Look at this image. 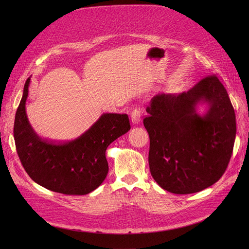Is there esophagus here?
Wrapping results in <instances>:
<instances>
[{"label":"esophagus","instance_id":"obj_1","mask_svg":"<svg viewBox=\"0 0 249 249\" xmlns=\"http://www.w3.org/2000/svg\"><path fill=\"white\" fill-rule=\"evenodd\" d=\"M141 115H142V111L140 108L136 107L132 110L131 112V120L134 124H138L141 120Z\"/></svg>","mask_w":249,"mask_h":249}]
</instances>
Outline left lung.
<instances>
[{"mask_svg":"<svg viewBox=\"0 0 249 249\" xmlns=\"http://www.w3.org/2000/svg\"><path fill=\"white\" fill-rule=\"evenodd\" d=\"M199 104L208 111L201 116ZM143 119L150 145L148 162L154 180L165 191L187 195L212 186L230 161L236 120L227 90L216 75L188 91L154 96Z\"/></svg>","mask_w":249,"mask_h":249,"instance_id":"8db88e82","label":"left lung"}]
</instances>
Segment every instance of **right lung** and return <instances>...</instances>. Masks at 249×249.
Instances as JSON below:
<instances>
[{
  "mask_svg": "<svg viewBox=\"0 0 249 249\" xmlns=\"http://www.w3.org/2000/svg\"><path fill=\"white\" fill-rule=\"evenodd\" d=\"M30 77L25 83L16 112L14 138L20 161L38 185L64 195H87L106 178L109 166L106 150L130 130L127 114H103L77 138L52 142L39 137L26 114Z\"/></svg>",
  "mask_w": 249,
  "mask_h": 249,
  "instance_id": "1",
  "label": "right lung"
}]
</instances>
